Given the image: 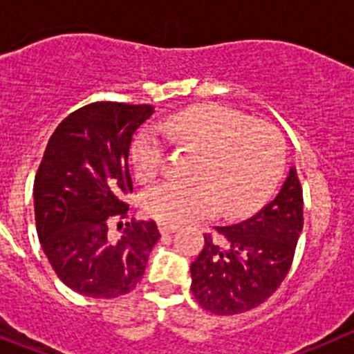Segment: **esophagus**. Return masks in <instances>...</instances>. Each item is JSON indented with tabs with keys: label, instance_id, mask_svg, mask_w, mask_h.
Listing matches in <instances>:
<instances>
[{
	"label": "esophagus",
	"instance_id": "obj_1",
	"mask_svg": "<svg viewBox=\"0 0 354 354\" xmlns=\"http://www.w3.org/2000/svg\"><path fill=\"white\" fill-rule=\"evenodd\" d=\"M174 230H176V227H171V225L160 223V232H162V234H172Z\"/></svg>",
	"mask_w": 354,
	"mask_h": 354
}]
</instances>
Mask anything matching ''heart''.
Segmentation results:
<instances>
[{
	"instance_id": "heart-1",
	"label": "heart",
	"mask_w": 354,
	"mask_h": 354,
	"mask_svg": "<svg viewBox=\"0 0 354 354\" xmlns=\"http://www.w3.org/2000/svg\"><path fill=\"white\" fill-rule=\"evenodd\" d=\"M178 145L200 154L192 165L196 183L163 182L144 196V209L160 223L178 227L207 218L221 207L227 218H245L268 200L286 165V138L268 122L207 104L183 109L163 124ZM131 160L136 176L151 182L165 160V142L153 127L138 133Z\"/></svg>"
}]
</instances>
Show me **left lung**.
Listing matches in <instances>:
<instances>
[{
    "mask_svg": "<svg viewBox=\"0 0 354 354\" xmlns=\"http://www.w3.org/2000/svg\"><path fill=\"white\" fill-rule=\"evenodd\" d=\"M302 223V187L292 167L279 194L259 212L205 234L203 250L191 264L196 301L216 315L263 304L290 272Z\"/></svg>",
    "mask_w": 354,
    "mask_h": 354,
    "instance_id": "obj_1",
    "label": "left lung"
}]
</instances>
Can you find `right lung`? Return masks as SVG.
<instances>
[{
	"instance_id": "add662e5",
	"label": "right lung",
	"mask_w": 354,
	"mask_h": 354,
	"mask_svg": "<svg viewBox=\"0 0 354 354\" xmlns=\"http://www.w3.org/2000/svg\"><path fill=\"white\" fill-rule=\"evenodd\" d=\"M154 113L149 104L93 102L70 113L50 136L34 182L35 227L52 268L73 292L126 295L142 281L160 239L154 221H131L118 239L108 228L129 218V147Z\"/></svg>"
}]
</instances>
